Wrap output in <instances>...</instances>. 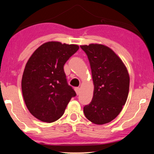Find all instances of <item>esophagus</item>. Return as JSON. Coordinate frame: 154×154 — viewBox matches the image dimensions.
<instances>
[{
	"instance_id": "obj_1",
	"label": "esophagus",
	"mask_w": 154,
	"mask_h": 154,
	"mask_svg": "<svg viewBox=\"0 0 154 154\" xmlns=\"http://www.w3.org/2000/svg\"><path fill=\"white\" fill-rule=\"evenodd\" d=\"M75 92H76L77 94L79 95V93H80V89H79V88H75Z\"/></svg>"
}]
</instances>
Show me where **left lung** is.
<instances>
[{
  "label": "left lung",
  "instance_id": "obj_1",
  "mask_svg": "<svg viewBox=\"0 0 154 154\" xmlns=\"http://www.w3.org/2000/svg\"><path fill=\"white\" fill-rule=\"evenodd\" d=\"M89 60L94 89L92 100L83 107L86 118L105 124L120 113L129 92L130 77L123 62L108 47L100 44L81 45Z\"/></svg>",
  "mask_w": 154,
  "mask_h": 154
}]
</instances>
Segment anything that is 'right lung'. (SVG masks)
Wrapping results in <instances>:
<instances>
[{"label": "right lung", "instance_id": "obj_1", "mask_svg": "<svg viewBox=\"0 0 154 154\" xmlns=\"http://www.w3.org/2000/svg\"><path fill=\"white\" fill-rule=\"evenodd\" d=\"M78 49L77 45L50 41L36 49L28 60L22 79V94L30 113L39 120H58L76 96L68 84L64 65Z\"/></svg>", "mask_w": 154, "mask_h": 154}]
</instances>
